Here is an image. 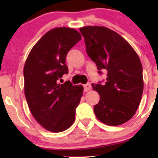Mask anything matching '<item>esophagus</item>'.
<instances>
[{
  "instance_id": "esophagus-1",
  "label": "esophagus",
  "mask_w": 158,
  "mask_h": 158,
  "mask_svg": "<svg viewBox=\"0 0 158 158\" xmlns=\"http://www.w3.org/2000/svg\"><path fill=\"white\" fill-rule=\"evenodd\" d=\"M91 89V85H90V83H87L84 85V90L85 92H88Z\"/></svg>"
}]
</instances>
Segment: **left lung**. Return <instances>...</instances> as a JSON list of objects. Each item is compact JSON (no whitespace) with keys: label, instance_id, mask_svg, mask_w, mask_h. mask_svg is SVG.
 I'll return each instance as SVG.
<instances>
[{"label":"left lung","instance_id":"1","mask_svg":"<svg viewBox=\"0 0 158 158\" xmlns=\"http://www.w3.org/2000/svg\"><path fill=\"white\" fill-rule=\"evenodd\" d=\"M79 30L99 73L104 69L108 71L104 84L92 85L100 97L94 107L96 117L108 126L122 125L135 115L142 98L143 68L139 56L126 39L107 27L87 26Z\"/></svg>","mask_w":158,"mask_h":158}]
</instances>
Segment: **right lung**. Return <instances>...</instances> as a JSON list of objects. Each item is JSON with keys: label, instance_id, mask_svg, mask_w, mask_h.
Wrapping results in <instances>:
<instances>
[{"label": "right lung", "instance_id": "right-lung-1", "mask_svg": "<svg viewBox=\"0 0 158 158\" xmlns=\"http://www.w3.org/2000/svg\"><path fill=\"white\" fill-rule=\"evenodd\" d=\"M81 39V34L74 29H52L34 45L25 62L27 104L35 120L50 131H64L75 120L83 87L73 86L69 81L58 84V80L68 73L67 54Z\"/></svg>", "mask_w": 158, "mask_h": 158}]
</instances>
